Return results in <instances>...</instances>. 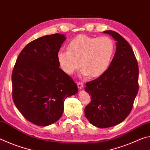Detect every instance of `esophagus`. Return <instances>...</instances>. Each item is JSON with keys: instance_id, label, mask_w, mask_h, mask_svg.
Listing matches in <instances>:
<instances>
[{"instance_id": "esophagus-1", "label": "esophagus", "mask_w": 150, "mask_h": 150, "mask_svg": "<svg viewBox=\"0 0 150 150\" xmlns=\"http://www.w3.org/2000/svg\"><path fill=\"white\" fill-rule=\"evenodd\" d=\"M77 85L78 88H79V89H81V88L83 87V83L82 82H77Z\"/></svg>"}]
</instances>
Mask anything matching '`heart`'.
<instances>
[{"label":"heart","mask_w":150,"mask_h":150,"mask_svg":"<svg viewBox=\"0 0 150 150\" xmlns=\"http://www.w3.org/2000/svg\"><path fill=\"white\" fill-rule=\"evenodd\" d=\"M67 49L59 51L57 55L63 72L72 75L81 65L83 76L96 77L103 74L110 65L115 43L108 36L91 37L81 34L71 40Z\"/></svg>","instance_id":"heart-1"}]
</instances>
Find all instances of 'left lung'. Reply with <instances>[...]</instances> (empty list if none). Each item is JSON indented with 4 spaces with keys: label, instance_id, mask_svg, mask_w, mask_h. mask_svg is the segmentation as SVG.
<instances>
[{
    "label": "left lung",
    "instance_id": "8db88e82",
    "mask_svg": "<svg viewBox=\"0 0 150 150\" xmlns=\"http://www.w3.org/2000/svg\"><path fill=\"white\" fill-rule=\"evenodd\" d=\"M116 41V51L107 70L86 83L91 101L85 116L93 126L105 128L121 123L130 115L138 92V64L132 48L118 33L103 32Z\"/></svg>",
    "mask_w": 150,
    "mask_h": 150
}]
</instances>
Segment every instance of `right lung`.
<instances>
[{"label": "right lung", "mask_w": 150, "mask_h": 150, "mask_svg": "<svg viewBox=\"0 0 150 150\" xmlns=\"http://www.w3.org/2000/svg\"><path fill=\"white\" fill-rule=\"evenodd\" d=\"M65 39L55 34L30 42L12 70V99L24 117L35 125L56 122L63 115L65 98L78 92L77 84L57 61Z\"/></svg>", "instance_id": "1"}]
</instances>
